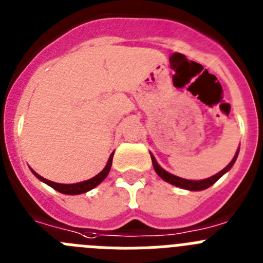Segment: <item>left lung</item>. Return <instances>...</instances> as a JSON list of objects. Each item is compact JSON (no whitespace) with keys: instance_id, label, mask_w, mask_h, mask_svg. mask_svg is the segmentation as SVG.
<instances>
[{"instance_id":"1","label":"left lung","mask_w":263,"mask_h":263,"mask_svg":"<svg viewBox=\"0 0 263 263\" xmlns=\"http://www.w3.org/2000/svg\"><path fill=\"white\" fill-rule=\"evenodd\" d=\"M238 151H240V149H237V152H236L235 157L232 158L231 162H229V164L227 165V166L224 167L221 172H219L217 174H215V176L210 177V178H207V179H202V181H190V179L179 178V177L174 176V174H170V173H167L166 170L162 169V167L158 165V162L156 161L155 156H153L152 153H151V158H152V164H153V167H155L156 173H157L158 176L164 179V181H166L167 183L174 184V186H177V187L186 189V190H190V191H200V190H204V189H208L210 186H212V184H214L215 182L220 178V177H223L224 174H226V173L228 172L232 166H233L236 158H237V156H238Z\"/></svg>"}]
</instances>
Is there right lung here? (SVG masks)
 I'll return each mask as SVG.
<instances>
[{"label": "right lung", "instance_id": "obj_1", "mask_svg": "<svg viewBox=\"0 0 263 263\" xmlns=\"http://www.w3.org/2000/svg\"><path fill=\"white\" fill-rule=\"evenodd\" d=\"M112 157H114V153H111L110 158H108L107 164H106L105 169L102 170L101 173H98L96 177H93V178L87 179V181H84V182H79V183H72V184H64V183H56V182H52V181H48V179L43 178L42 176H39L37 173H35L34 170H31L32 173H34V176L36 177L37 179H40L42 182H44V183H47L48 186H51L52 189H55L56 191H59V193L61 194H67V195H79V194H84V193H87L89 190H91V189L97 187L101 182L103 181V179L107 177L108 172H110L111 169V164H112Z\"/></svg>", "mask_w": 263, "mask_h": 263}]
</instances>
